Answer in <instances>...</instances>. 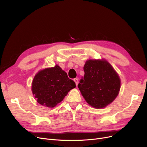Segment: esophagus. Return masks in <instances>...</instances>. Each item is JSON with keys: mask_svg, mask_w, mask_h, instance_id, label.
Listing matches in <instances>:
<instances>
[{"mask_svg": "<svg viewBox=\"0 0 147 147\" xmlns=\"http://www.w3.org/2000/svg\"><path fill=\"white\" fill-rule=\"evenodd\" d=\"M73 80H74V82L76 83V86H78V79L75 78V79H73Z\"/></svg>", "mask_w": 147, "mask_h": 147, "instance_id": "esophagus-1", "label": "esophagus"}]
</instances>
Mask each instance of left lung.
Masks as SVG:
<instances>
[{
    "label": "left lung",
    "mask_w": 147,
    "mask_h": 147,
    "mask_svg": "<svg viewBox=\"0 0 147 147\" xmlns=\"http://www.w3.org/2000/svg\"><path fill=\"white\" fill-rule=\"evenodd\" d=\"M83 69L78 88L86 101L96 109L111 103L119 94L120 79L110 63L104 59H89Z\"/></svg>",
    "instance_id": "left-lung-1"
}]
</instances>
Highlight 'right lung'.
<instances>
[{
	"label": "right lung",
	"mask_w": 147,
	"mask_h": 147,
	"mask_svg": "<svg viewBox=\"0 0 147 147\" xmlns=\"http://www.w3.org/2000/svg\"><path fill=\"white\" fill-rule=\"evenodd\" d=\"M76 83L58 65L38 72L32 82V92L38 103L54 107L63 101Z\"/></svg>",
	"instance_id": "obj_1"
}]
</instances>
